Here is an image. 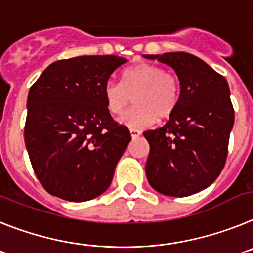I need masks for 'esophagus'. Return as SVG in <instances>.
<instances>
[{"label": "esophagus", "instance_id": "34e87169", "mask_svg": "<svg viewBox=\"0 0 253 253\" xmlns=\"http://www.w3.org/2000/svg\"><path fill=\"white\" fill-rule=\"evenodd\" d=\"M129 135H131V137H132V139H137V137L141 135V132H140L139 129L131 128V129H129Z\"/></svg>", "mask_w": 253, "mask_h": 253}]
</instances>
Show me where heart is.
Returning <instances> with one entry per match:
<instances>
[{"label":"heart","instance_id":"b5f03b06","mask_svg":"<svg viewBox=\"0 0 253 253\" xmlns=\"http://www.w3.org/2000/svg\"><path fill=\"white\" fill-rule=\"evenodd\" d=\"M105 107L112 114H120L133 96L131 109L125 112L118 122L128 128L141 129L166 118L178 102L177 79L159 66L140 63L125 70L122 81H107L103 89Z\"/></svg>","mask_w":253,"mask_h":253}]
</instances>
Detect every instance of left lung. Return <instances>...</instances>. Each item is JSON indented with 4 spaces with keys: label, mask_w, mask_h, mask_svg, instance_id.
Listing matches in <instances>:
<instances>
[{
    "label": "left lung",
    "mask_w": 253,
    "mask_h": 253,
    "mask_svg": "<svg viewBox=\"0 0 253 253\" xmlns=\"http://www.w3.org/2000/svg\"><path fill=\"white\" fill-rule=\"evenodd\" d=\"M174 70L179 98L163 127L145 131L150 145L145 172L151 187L166 196L184 197L209 187L228 154L234 109L224 76L186 52L144 54Z\"/></svg>",
    "instance_id": "obj_1"
}]
</instances>
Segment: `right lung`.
Returning a JSON list of instances; mask_svg holds the SVG:
<instances>
[{
  "mask_svg": "<svg viewBox=\"0 0 253 253\" xmlns=\"http://www.w3.org/2000/svg\"><path fill=\"white\" fill-rule=\"evenodd\" d=\"M125 62L117 56L57 61L30 87L26 150L50 195L83 203L109 187L131 135L111 117L103 89Z\"/></svg>",
  "mask_w": 253,
  "mask_h": 253,
  "instance_id": "add662e5",
  "label": "right lung"
}]
</instances>
